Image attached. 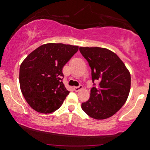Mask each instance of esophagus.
<instances>
[{
  "instance_id": "1",
  "label": "esophagus",
  "mask_w": 150,
  "mask_h": 150,
  "mask_svg": "<svg viewBox=\"0 0 150 150\" xmlns=\"http://www.w3.org/2000/svg\"><path fill=\"white\" fill-rule=\"evenodd\" d=\"M82 85H79V86H74V89L76 92H79V91H80L81 89H82Z\"/></svg>"
}]
</instances>
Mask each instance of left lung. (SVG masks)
I'll return each instance as SVG.
<instances>
[{"label": "left lung", "mask_w": 150, "mask_h": 150, "mask_svg": "<svg viewBox=\"0 0 150 150\" xmlns=\"http://www.w3.org/2000/svg\"><path fill=\"white\" fill-rule=\"evenodd\" d=\"M80 52L92 69L90 98L81 104L83 110L92 118L103 120L116 113L125 104L131 89V75L121 58L114 52L99 47H80Z\"/></svg>", "instance_id": "left-lung-1"}]
</instances>
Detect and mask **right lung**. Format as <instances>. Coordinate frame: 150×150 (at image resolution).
<instances>
[{
    "mask_svg": "<svg viewBox=\"0 0 150 150\" xmlns=\"http://www.w3.org/2000/svg\"><path fill=\"white\" fill-rule=\"evenodd\" d=\"M79 46L47 43L29 53L19 69L21 93L32 109L50 113L62 105L69 91L62 81L64 65Z\"/></svg>",
    "mask_w": 150,
    "mask_h": 150,
    "instance_id": "obj_1",
    "label": "right lung"
}]
</instances>
